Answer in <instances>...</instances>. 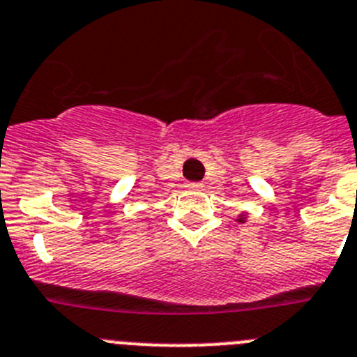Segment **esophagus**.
Wrapping results in <instances>:
<instances>
[{
	"instance_id": "1",
	"label": "esophagus",
	"mask_w": 357,
	"mask_h": 357,
	"mask_svg": "<svg viewBox=\"0 0 357 357\" xmlns=\"http://www.w3.org/2000/svg\"><path fill=\"white\" fill-rule=\"evenodd\" d=\"M188 188H201V185H199V183H188Z\"/></svg>"
}]
</instances>
